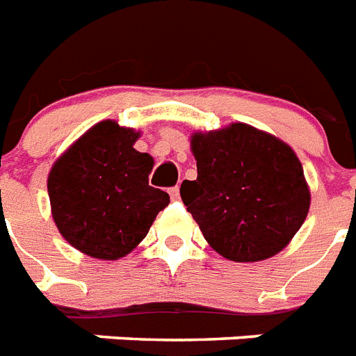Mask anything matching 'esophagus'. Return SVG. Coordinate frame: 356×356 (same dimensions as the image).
I'll return each instance as SVG.
<instances>
[{
	"instance_id": "esophagus-1",
	"label": "esophagus",
	"mask_w": 356,
	"mask_h": 356,
	"mask_svg": "<svg viewBox=\"0 0 356 356\" xmlns=\"http://www.w3.org/2000/svg\"><path fill=\"white\" fill-rule=\"evenodd\" d=\"M169 195H170V198H172V200H178V198H180V187H178V186L170 187Z\"/></svg>"
}]
</instances>
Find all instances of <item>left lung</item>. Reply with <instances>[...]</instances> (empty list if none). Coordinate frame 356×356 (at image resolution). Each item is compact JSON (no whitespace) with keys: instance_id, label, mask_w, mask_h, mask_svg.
<instances>
[{"instance_id":"8db88e82","label":"left lung","mask_w":356,"mask_h":356,"mask_svg":"<svg viewBox=\"0 0 356 356\" xmlns=\"http://www.w3.org/2000/svg\"><path fill=\"white\" fill-rule=\"evenodd\" d=\"M191 147L198 176L181 181L180 195L207 243L237 263L285 248L311 206L294 150L243 123L195 134Z\"/></svg>"}]
</instances>
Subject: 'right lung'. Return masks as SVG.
Instances as JSON below:
<instances>
[{
	"instance_id": "add662e5",
	"label": "right lung",
	"mask_w": 356,
	"mask_h": 356,
	"mask_svg": "<svg viewBox=\"0 0 356 356\" xmlns=\"http://www.w3.org/2000/svg\"><path fill=\"white\" fill-rule=\"evenodd\" d=\"M138 136L102 121L51 169L47 191L53 218L62 237L82 254L123 257L169 206V195L149 186L154 161L134 149Z\"/></svg>"
}]
</instances>
